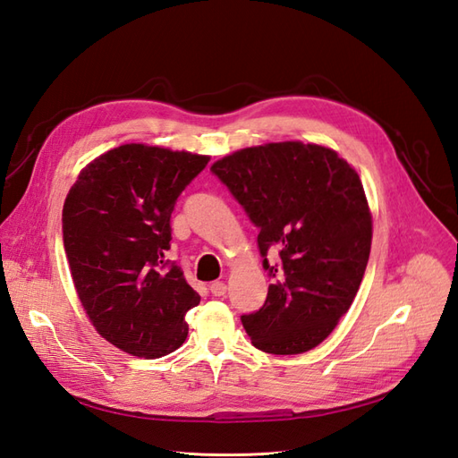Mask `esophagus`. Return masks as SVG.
I'll return each instance as SVG.
<instances>
[{
  "label": "esophagus",
  "instance_id": "1",
  "mask_svg": "<svg viewBox=\"0 0 458 458\" xmlns=\"http://www.w3.org/2000/svg\"><path fill=\"white\" fill-rule=\"evenodd\" d=\"M209 293H212L214 296H224L227 293V285L224 281H214L212 285H209Z\"/></svg>",
  "mask_w": 458,
  "mask_h": 458
}]
</instances>
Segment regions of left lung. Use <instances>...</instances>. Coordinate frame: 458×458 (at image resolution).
Instances as JSON below:
<instances>
[{
  "label": "left lung",
  "instance_id": "obj_1",
  "mask_svg": "<svg viewBox=\"0 0 458 458\" xmlns=\"http://www.w3.org/2000/svg\"><path fill=\"white\" fill-rule=\"evenodd\" d=\"M212 173L259 229L274 279L264 306L241 316L252 344L269 354L318 347L347 314L368 266L372 216L358 173L329 148L302 142L244 148Z\"/></svg>",
  "mask_w": 458,
  "mask_h": 458
}]
</instances>
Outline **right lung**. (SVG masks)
Masks as SVG:
<instances>
[{
	"label": "right lung",
	"mask_w": 458,
	"mask_h": 458,
	"mask_svg": "<svg viewBox=\"0 0 458 458\" xmlns=\"http://www.w3.org/2000/svg\"><path fill=\"white\" fill-rule=\"evenodd\" d=\"M209 157L123 144L86 165L64 204V246L79 299L100 335L140 358L177 351L200 302L169 259L171 214Z\"/></svg>",
	"instance_id": "add662e5"
}]
</instances>
